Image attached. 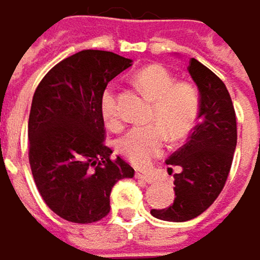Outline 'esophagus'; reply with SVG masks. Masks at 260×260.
Listing matches in <instances>:
<instances>
[{"mask_svg":"<svg viewBox=\"0 0 260 260\" xmlns=\"http://www.w3.org/2000/svg\"><path fill=\"white\" fill-rule=\"evenodd\" d=\"M135 177L140 178V180H144V181H147V183H153L154 178L152 176H149V174H143V173H135Z\"/></svg>","mask_w":260,"mask_h":260,"instance_id":"34e87169","label":"esophagus"}]
</instances>
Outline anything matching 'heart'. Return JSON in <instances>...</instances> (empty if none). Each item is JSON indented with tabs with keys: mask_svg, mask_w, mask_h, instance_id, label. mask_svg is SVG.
<instances>
[{
	"mask_svg": "<svg viewBox=\"0 0 260 260\" xmlns=\"http://www.w3.org/2000/svg\"><path fill=\"white\" fill-rule=\"evenodd\" d=\"M137 84L153 101L150 120L156 125L137 126L119 141V150L135 167H147L164 152L167 137L180 141L193 129L200 116V93L193 84L177 82L162 65H149L135 74ZM101 113L110 126L122 123V111L114 87L101 96Z\"/></svg>",
	"mask_w": 260,
	"mask_h": 260,
	"instance_id": "heart-1",
	"label": "heart"
}]
</instances>
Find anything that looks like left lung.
Masks as SVG:
<instances>
[{
	"label": "left lung",
	"mask_w": 260,
	"mask_h": 260,
	"mask_svg": "<svg viewBox=\"0 0 260 260\" xmlns=\"http://www.w3.org/2000/svg\"><path fill=\"white\" fill-rule=\"evenodd\" d=\"M201 93L198 123L187 143L167 159L174 174L173 205L152 210V216L168 222H186L202 214L220 195L237 147V117L224 83L200 60L187 67Z\"/></svg>",
	"instance_id": "left-lung-1"
}]
</instances>
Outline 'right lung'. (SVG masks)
<instances>
[{
    "instance_id": "obj_1",
    "label": "right lung",
    "mask_w": 260,
    "mask_h": 260,
    "mask_svg": "<svg viewBox=\"0 0 260 260\" xmlns=\"http://www.w3.org/2000/svg\"><path fill=\"white\" fill-rule=\"evenodd\" d=\"M132 60L82 50L56 63L37 86L28 120V157L47 207L73 223L110 213V193L134 168L106 146L101 96Z\"/></svg>"
}]
</instances>
